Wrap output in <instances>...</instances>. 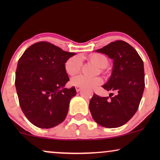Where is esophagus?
<instances>
[{
  "instance_id": "esophagus-1",
  "label": "esophagus",
  "mask_w": 160,
  "mask_h": 160,
  "mask_svg": "<svg viewBox=\"0 0 160 160\" xmlns=\"http://www.w3.org/2000/svg\"><path fill=\"white\" fill-rule=\"evenodd\" d=\"M76 92H79L81 90V87H76Z\"/></svg>"
}]
</instances>
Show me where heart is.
<instances>
[{
  "instance_id": "heart-1",
  "label": "heart",
  "mask_w": 160,
  "mask_h": 160,
  "mask_svg": "<svg viewBox=\"0 0 160 160\" xmlns=\"http://www.w3.org/2000/svg\"><path fill=\"white\" fill-rule=\"evenodd\" d=\"M89 60L96 63L100 68L105 69L109 65L108 59L102 54L95 53L89 55ZM82 58L79 55L73 56L67 60L65 63V69L66 73L70 76H73L81 71L82 67ZM72 85L75 87L94 88L102 83L100 77H89L84 75H78L72 78L71 80Z\"/></svg>"
}]
</instances>
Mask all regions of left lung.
Instances as JSON below:
<instances>
[{"mask_svg": "<svg viewBox=\"0 0 160 160\" xmlns=\"http://www.w3.org/2000/svg\"><path fill=\"white\" fill-rule=\"evenodd\" d=\"M96 52L108 55L113 60L112 74L102 87L111 93L109 97L94 94L89 108L93 119L107 128H119L132 118L143 96V62L136 50L128 43L118 40Z\"/></svg>", "mask_w": 160, "mask_h": 160, "instance_id": "left-lung-1", "label": "left lung"}]
</instances>
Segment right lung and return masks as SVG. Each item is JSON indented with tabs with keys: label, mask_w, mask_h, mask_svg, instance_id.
<instances>
[{
	"label": "right lung",
	"mask_w": 160,
	"mask_h": 160,
	"mask_svg": "<svg viewBox=\"0 0 160 160\" xmlns=\"http://www.w3.org/2000/svg\"><path fill=\"white\" fill-rule=\"evenodd\" d=\"M75 54L40 41L28 47L19 58L15 87L22 111L33 125L52 128L66 118L76 91L74 87L64 88L69 81L65 63Z\"/></svg>",
	"instance_id": "add662e5"
}]
</instances>
